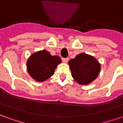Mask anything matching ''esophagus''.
<instances>
[{
    "label": "esophagus",
    "mask_w": 123,
    "mask_h": 123,
    "mask_svg": "<svg viewBox=\"0 0 123 123\" xmlns=\"http://www.w3.org/2000/svg\"><path fill=\"white\" fill-rule=\"evenodd\" d=\"M62 61L64 62H67L68 61V58H62Z\"/></svg>",
    "instance_id": "obj_1"
}]
</instances>
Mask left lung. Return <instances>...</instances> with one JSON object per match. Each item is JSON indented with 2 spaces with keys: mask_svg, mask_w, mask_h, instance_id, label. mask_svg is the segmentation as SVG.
<instances>
[{
  "mask_svg": "<svg viewBox=\"0 0 123 123\" xmlns=\"http://www.w3.org/2000/svg\"><path fill=\"white\" fill-rule=\"evenodd\" d=\"M68 64L72 78L81 85H88L92 82L97 78L101 70L98 60L84 53L70 59Z\"/></svg>",
  "mask_w": 123,
  "mask_h": 123,
  "instance_id": "obj_1",
  "label": "left lung"
}]
</instances>
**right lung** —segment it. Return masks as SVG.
<instances>
[{
  "label": "right lung",
  "mask_w": 123,
  "mask_h": 123,
  "mask_svg": "<svg viewBox=\"0 0 123 123\" xmlns=\"http://www.w3.org/2000/svg\"><path fill=\"white\" fill-rule=\"evenodd\" d=\"M58 56H52L46 50L37 51L27 61V70L30 76L37 82H44L54 74L57 65L61 63Z\"/></svg>",
  "instance_id": "right-lung-1"
}]
</instances>
